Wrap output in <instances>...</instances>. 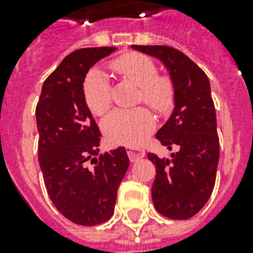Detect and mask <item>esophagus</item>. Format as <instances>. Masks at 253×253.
I'll return each mask as SVG.
<instances>
[{
	"label": "esophagus",
	"instance_id": "1",
	"mask_svg": "<svg viewBox=\"0 0 253 253\" xmlns=\"http://www.w3.org/2000/svg\"><path fill=\"white\" fill-rule=\"evenodd\" d=\"M127 155H128L131 162H136L139 159L144 158L146 152L142 148H138V147H127Z\"/></svg>",
	"mask_w": 253,
	"mask_h": 253
}]
</instances>
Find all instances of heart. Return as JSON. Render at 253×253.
Wrapping results in <instances>:
<instances>
[{
  "mask_svg": "<svg viewBox=\"0 0 253 253\" xmlns=\"http://www.w3.org/2000/svg\"><path fill=\"white\" fill-rule=\"evenodd\" d=\"M111 69L125 80L140 87L139 99L159 111H166L173 101L174 87L167 76H158V67L148 56L140 53H126L111 63ZM84 98L89 110L103 115L111 105V89L106 75L93 69L85 79ZM155 118L146 107L113 111L103 122L106 138L114 144L139 146L154 131Z\"/></svg>",
  "mask_w": 253,
  "mask_h": 253,
  "instance_id": "heart-1",
  "label": "heart"
}]
</instances>
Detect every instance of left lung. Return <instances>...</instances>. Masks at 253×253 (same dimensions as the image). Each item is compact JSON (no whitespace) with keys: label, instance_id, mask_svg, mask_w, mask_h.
Listing matches in <instances>:
<instances>
[{"label":"left lung","instance_id":"8db88e82","mask_svg":"<svg viewBox=\"0 0 253 253\" xmlns=\"http://www.w3.org/2000/svg\"><path fill=\"white\" fill-rule=\"evenodd\" d=\"M158 57L169 71L174 87V109L156 139L169 159L148 154L156 167L152 184L155 209L170 219H189L204 208L215 184L219 160L215 107L206 73L185 53L168 45H132Z\"/></svg>","mask_w":253,"mask_h":253}]
</instances>
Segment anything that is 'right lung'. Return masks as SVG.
Here are the masks:
<instances>
[{
  "instance_id": "add662e5",
  "label": "right lung",
  "mask_w": 253,
  "mask_h": 253,
  "mask_svg": "<svg viewBox=\"0 0 253 253\" xmlns=\"http://www.w3.org/2000/svg\"><path fill=\"white\" fill-rule=\"evenodd\" d=\"M115 49L91 47L69 53L44 81L35 110L47 193L55 208L80 226L110 219L130 166L125 147L98 155L101 132L84 98L87 71Z\"/></svg>"
}]
</instances>
